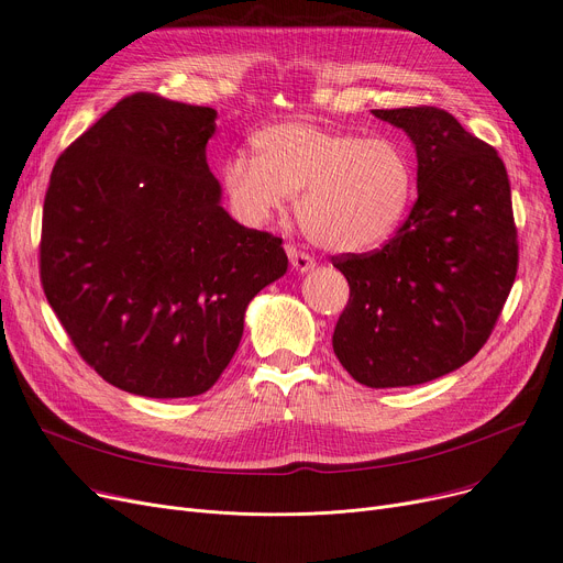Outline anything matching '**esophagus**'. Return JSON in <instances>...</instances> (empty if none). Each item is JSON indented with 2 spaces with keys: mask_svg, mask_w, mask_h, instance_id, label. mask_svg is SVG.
I'll use <instances>...</instances> for the list:
<instances>
[{
  "mask_svg": "<svg viewBox=\"0 0 563 563\" xmlns=\"http://www.w3.org/2000/svg\"><path fill=\"white\" fill-rule=\"evenodd\" d=\"M286 252H288V258H290L292 267H296L298 273H307V271H311V267L316 265V261H313L307 252H302V250H298V247L288 245V247H286Z\"/></svg>",
  "mask_w": 563,
  "mask_h": 563,
  "instance_id": "1",
  "label": "esophagus"
}]
</instances>
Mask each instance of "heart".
<instances>
[{
  "instance_id": "b5f03b06",
  "label": "heart",
  "mask_w": 563,
  "mask_h": 563,
  "mask_svg": "<svg viewBox=\"0 0 563 563\" xmlns=\"http://www.w3.org/2000/svg\"><path fill=\"white\" fill-rule=\"evenodd\" d=\"M254 159H227V199L250 227L271 222L298 192V220L311 243L330 252L380 245L412 203L415 169L406 148L387 137L307 121H284L252 137Z\"/></svg>"
}]
</instances>
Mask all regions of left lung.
<instances>
[{"label": "left lung", "mask_w": 563, "mask_h": 563, "mask_svg": "<svg viewBox=\"0 0 563 563\" xmlns=\"http://www.w3.org/2000/svg\"><path fill=\"white\" fill-rule=\"evenodd\" d=\"M373 114L412 140L419 197L380 250L332 256L351 286L332 347L357 383L387 389L446 376L484 347L516 282L518 229L493 146L440 107Z\"/></svg>", "instance_id": "8db88e82"}]
</instances>
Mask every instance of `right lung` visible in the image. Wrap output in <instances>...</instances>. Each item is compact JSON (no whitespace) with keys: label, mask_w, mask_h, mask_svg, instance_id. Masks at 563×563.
<instances>
[{"label":"right lung","mask_w":563,"mask_h":563,"mask_svg":"<svg viewBox=\"0 0 563 563\" xmlns=\"http://www.w3.org/2000/svg\"><path fill=\"white\" fill-rule=\"evenodd\" d=\"M212 107L132 93L52 169L41 284L102 380L148 398L218 383L245 309L279 279L282 238L238 224L206 163Z\"/></svg>","instance_id":"1"}]
</instances>
